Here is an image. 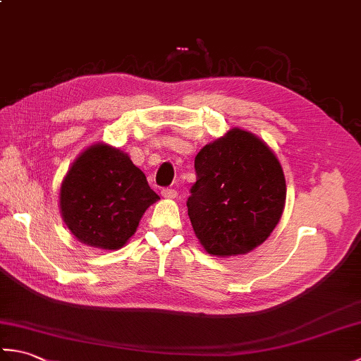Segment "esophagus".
<instances>
[{
    "mask_svg": "<svg viewBox=\"0 0 361 361\" xmlns=\"http://www.w3.org/2000/svg\"><path fill=\"white\" fill-rule=\"evenodd\" d=\"M176 194H178V192H176L175 189H169V188H167V189L161 190V195H163L164 198H175Z\"/></svg>",
    "mask_w": 361,
    "mask_h": 361,
    "instance_id": "34e87169",
    "label": "esophagus"
}]
</instances>
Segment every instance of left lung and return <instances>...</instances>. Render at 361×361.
Listing matches in <instances>:
<instances>
[{
  "mask_svg": "<svg viewBox=\"0 0 361 361\" xmlns=\"http://www.w3.org/2000/svg\"><path fill=\"white\" fill-rule=\"evenodd\" d=\"M195 172L188 216L209 255H247L268 239L287 189L279 159L262 140L231 128L197 153Z\"/></svg>",
  "mask_w": 361,
  "mask_h": 361,
  "instance_id": "left-lung-1",
  "label": "left lung"
}]
</instances>
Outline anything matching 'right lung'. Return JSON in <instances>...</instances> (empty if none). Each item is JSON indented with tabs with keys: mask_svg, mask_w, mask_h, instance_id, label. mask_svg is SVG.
I'll use <instances>...</instances> for the list:
<instances>
[{
	"mask_svg": "<svg viewBox=\"0 0 361 361\" xmlns=\"http://www.w3.org/2000/svg\"><path fill=\"white\" fill-rule=\"evenodd\" d=\"M159 200L127 153L97 142L75 158L60 186V212L79 242L119 250Z\"/></svg>",
	"mask_w": 361,
	"mask_h": 361,
	"instance_id": "right-lung-1",
	"label": "right lung"
}]
</instances>
